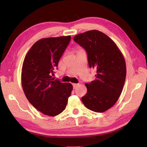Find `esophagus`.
Listing matches in <instances>:
<instances>
[{"label": "esophagus", "mask_w": 147, "mask_h": 147, "mask_svg": "<svg viewBox=\"0 0 147 147\" xmlns=\"http://www.w3.org/2000/svg\"><path fill=\"white\" fill-rule=\"evenodd\" d=\"M78 84H73V88H74V89H76V87L78 86Z\"/></svg>", "instance_id": "obj_1"}]
</instances>
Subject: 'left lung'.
Wrapping results in <instances>:
<instances>
[{"instance_id":"8db88e82","label":"left lung","mask_w":147,"mask_h":147,"mask_svg":"<svg viewBox=\"0 0 147 147\" xmlns=\"http://www.w3.org/2000/svg\"><path fill=\"white\" fill-rule=\"evenodd\" d=\"M73 39L86 51L89 67L96 70L95 80L86 84L88 91L82 101L90 110L104 112L116 103L123 91L125 59L115 42L96 30L79 34Z\"/></svg>"}]
</instances>
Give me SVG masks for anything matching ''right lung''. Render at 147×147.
Wrapping results in <instances>:
<instances>
[{
  "label": "right lung",
  "instance_id": "obj_1",
  "mask_svg": "<svg viewBox=\"0 0 147 147\" xmlns=\"http://www.w3.org/2000/svg\"><path fill=\"white\" fill-rule=\"evenodd\" d=\"M71 39L67 36L39 39L24 59L21 73L24 93L30 104L46 115L61 113L73 90L71 84L52 78Z\"/></svg>",
  "mask_w": 147,
  "mask_h": 147
}]
</instances>
